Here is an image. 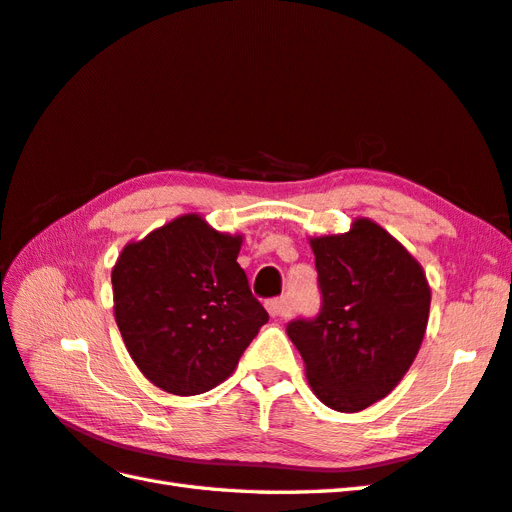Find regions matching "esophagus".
Returning a JSON list of instances; mask_svg holds the SVG:
<instances>
[{
  "mask_svg": "<svg viewBox=\"0 0 512 512\" xmlns=\"http://www.w3.org/2000/svg\"><path fill=\"white\" fill-rule=\"evenodd\" d=\"M267 310H269L271 317H286V299L284 297L269 299Z\"/></svg>",
  "mask_w": 512,
  "mask_h": 512,
  "instance_id": "esophagus-1",
  "label": "esophagus"
}]
</instances>
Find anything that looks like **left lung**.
<instances>
[{
  "mask_svg": "<svg viewBox=\"0 0 512 512\" xmlns=\"http://www.w3.org/2000/svg\"><path fill=\"white\" fill-rule=\"evenodd\" d=\"M321 291L319 315L286 334L319 400L358 413L389 395L413 365L428 326L430 286L402 243L369 219L310 241Z\"/></svg>",
  "mask_w": 512,
  "mask_h": 512,
  "instance_id": "1",
  "label": "left lung"
}]
</instances>
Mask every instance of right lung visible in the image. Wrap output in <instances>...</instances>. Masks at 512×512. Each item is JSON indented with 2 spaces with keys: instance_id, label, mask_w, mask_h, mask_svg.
Wrapping results in <instances>:
<instances>
[{
  "instance_id": "1",
  "label": "right lung",
  "mask_w": 512,
  "mask_h": 512,
  "mask_svg": "<svg viewBox=\"0 0 512 512\" xmlns=\"http://www.w3.org/2000/svg\"><path fill=\"white\" fill-rule=\"evenodd\" d=\"M241 241L184 215L117 258L119 332L136 367L162 391L199 395L221 384L269 321L236 263Z\"/></svg>"
}]
</instances>
